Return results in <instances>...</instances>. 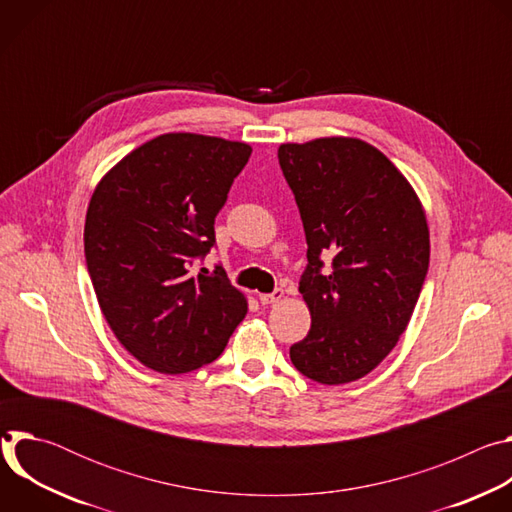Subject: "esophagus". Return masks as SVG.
<instances>
[{"label": "esophagus", "mask_w": 512, "mask_h": 512, "mask_svg": "<svg viewBox=\"0 0 512 512\" xmlns=\"http://www.w3.org/2000/svg\"><path fill=\"white\" fill-rule=\"evenodd\" d=\"M281 298H283V289H275V291H271V294H259V302H261L263 306L275 304V302H279Z\"/></svg>", "instance_id": "esophagus-1"}]
</instances>
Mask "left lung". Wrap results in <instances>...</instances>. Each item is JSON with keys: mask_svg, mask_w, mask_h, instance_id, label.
Masks as SVG:
<instances>
[{"mask_svg": "<svg viewBox=\"0 0 512 512\" xmlns=\"http://www.w3.org/2000/svg\"><path fill=\"white\" fill-rule=\"evenodd\" d=\"M277 158L308 243L300 294L312 326L289 358L316 383L358 381L395 348L415 310L429 265L425 210L395 164L362 139L281 143Z\"/></svg>", "mask_w": 512, "mask_h": 512, "instance_id": "8db88e82", "label": "left lung"}]
</instances>
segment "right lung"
I'll return each instance as SVG.
<instances>
[{"instance_id":"obj_1","label":"right lung","mask_w":512,"mask_h":512,"mask_svg":"<svg viewBox=\"0 0 512 512\" xmlns=\"http://www.w3.org/2000/svg\"><path fill=\"white\" fill-rule=\"evenodd\" d=\"M251 152L243 141L164 133L117 162L91 196L85 257L101 312L152 371L204 367L247 314L221 267H190L214 245V218Z\"/></svg>"}]
</instances>
